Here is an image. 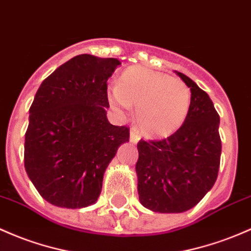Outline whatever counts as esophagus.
I'll use <instances>...</instances> for the list:
<instances>
[{
	"instance_id": "1",
	"label": "esophagus",
	"mask_w": 251,
	"mask_h": 251,
	"mask_svg": "<svg viewBox=\"0 0 251 251\" xmlns=\"http://www.w3.org/2000/svg\"><path fill=\"white\" fill-rule=\"evenodd\" d=\"M140 139V136H139V132L136 130V128H131V132H130V140L131 143H133V144H137V143L139 142Z\"/></svg>"
}]
</instances>
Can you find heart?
I'll list each match as a JSON object with an SVG mask.
<instances>
[{
    "label": "heart",
    "mask_w": 251,
    "mask_h": 251,
    "mask_svg": "<svg viewBox=\"0 0 251 251\" xmlns=\"http://www.w3.org/2000/svg\"><path fill=\"white\" fill-rule=\"evenodd\" d=\"M109 100L118 108L137 107L136 120L144 134L168 137L186 121L192 94L182 79L137 65L124 71Z\"/></svg>",
    "instance_id": "obj_1"
}]
</instances>
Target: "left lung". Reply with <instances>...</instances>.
<instances>
[{
    "instance_id": "1",
    "label": "left lung",
    "mask_w": 251,
    "mask_h": 251,
    "mask_svg": "<svg viewBox=\"0 0 251 251\" xmlns=\"http://www.w3.org/2000/svg\"><path fill=\"white\" fill-rule=\"evenodd\" d=\"M191 88L188 117L175 133L137 144L139 201L159 213H180L194 207L217 180L222 153L219 114L207 93L183 74Z\"/></svg>"
}]
</instances>
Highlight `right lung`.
Listing matches in <instances>:
<instances>
[{
    "label": "right lung",
    "instance_id": "right-lung-1",
    "mask_svg": "<svg viewBox=\"0 0 251 251\" xmlns=\"http://www.w3.org/2000/svg\"><path fill=\"white\" fill-rule=\"evenodd\" d=\"M117 58L79 54L40 84L25 134V169L46 201L82 208L96 202L103 174L118 148L130 139L127 126L106 115L107 81Z\"/></svg>",
    "mask_w": 251,
    "mask_h": 251
}]
</instances>
